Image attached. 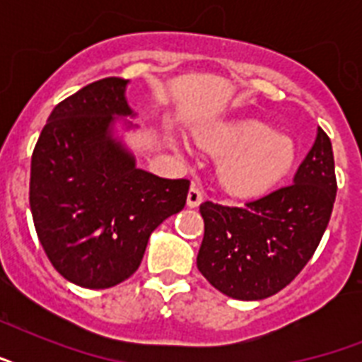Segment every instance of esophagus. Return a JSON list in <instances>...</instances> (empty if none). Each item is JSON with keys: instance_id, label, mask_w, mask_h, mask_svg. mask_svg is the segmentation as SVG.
I'll return each mask as SVG.
<instances>
[{"instance_id": "1", "label": "esophagus", "mask_w": 362, "mask_h": 362, "mask_svg": "<svg viewBox=\"0 0 362 362\" xmlns=\"http://www.w3.org/2000/svg\"><path fill=\"white\" fill-rule=\"evenodd\" d=\"M201 203H203V189L193 184V186L189 187V192H187V206L195 209V206H199Z\"/></svg>"}]
</instances>
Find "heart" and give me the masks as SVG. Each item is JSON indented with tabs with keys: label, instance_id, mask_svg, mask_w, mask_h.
Listing matches in <instances>:
<instances>
[{
	"label": "heart",
	"instance_id": "1",
	"mask_svg": "<svg viewBox=\"0 0 362 362\" xmlns=\"http://www.w3.org/2000/svg\"><path fill=\"white\" fill-rule=\"evenodd\" d=\"M201 144L220 161V180L237 195L269 192L284 180L297 163V146L291 136L274 133L257 120L223 124L201 135Z\"/></svg>",
	"mask_w": 362,
	"mask_h": 362
}]
</instances>
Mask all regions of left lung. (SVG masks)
I'll return each mask as SVG.
<instances>
[{
	"label": "left lung",
	"instance_id": "left-lung-1",
	"mask_svg": "<svg viewBox=\"0 0 362 362\" xmlns=\"http://www.w3.org/2000/svg\"><path fill=\"white\" fill-rule=\"evenodd\" d=\"M337 199L331 139L317 129L293 184L240 206L204 201L197 269L227 297L261 300L289 286L320 246Z\"/></svg>",
	"mask_w": 362,
	"mask_h": 362
}]
</instances>
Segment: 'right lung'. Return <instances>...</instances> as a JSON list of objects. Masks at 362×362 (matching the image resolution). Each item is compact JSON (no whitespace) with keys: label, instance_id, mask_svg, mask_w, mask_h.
<instances>
[{"label":"right lung","instance_id":"obj_1","mask_svg":"<svg viewBox=\"0 0 362 362\" xmlns=\"http://www.w3.org/2000/svg\"><path fill=\"white\" fill-rule=\"evenodd\" d=\"M120 76L88 84L54 107L31 156L30 206L39 242L65 280L107 289L127 280L148 238L184 209L189 180L136 169L110 139L131 115Z\"/></svg>","mask_w":362,"mask_h":362}]
</instances>
